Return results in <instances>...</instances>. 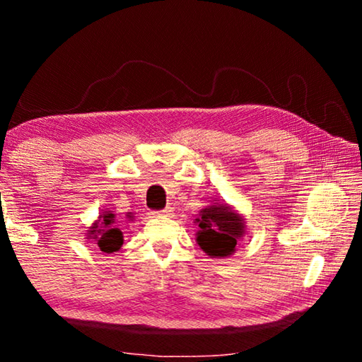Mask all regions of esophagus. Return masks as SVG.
Returning a JSON list of instances; mask_svg holds the SVG:
<instances>
[{
  "mask_svg": "<svg viewBox=\"0 0 362 362\" xmlns=\"http://www.w3.org/2000/svg\"><path fill=\"white\" fill-rule=\"evenodd\" d=\"M170 212H173V209H170V207H166V209H163V211L153 212V216H156V217H164V216H170Z\"/></svg>",
  "mask_w": 362,
  "mask_h": 362,
  "instance_id": "obj_1",
  "label": "esophagus"
}]
</instances>
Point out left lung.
<instances>
[{"instance_id": "1", "label": "left lung", "mask_w": 362, "mask_h": 362, "mask_svg": "<svg viewBox=\"0 0 362 362\" xmlns=\"http://www.w3.org/2000/svg\"><path fill=\"white\" fill-rule=\"evenodd\" d=\"M194 223L199 226L196 243L211 259H225L235 254L236 243L246 235L244 217L226 203L206 206Z\"/></svg>"}]
</instances>
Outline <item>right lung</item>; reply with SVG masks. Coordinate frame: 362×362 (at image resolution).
Returning <instances> with one entry per match:
<instances>
[{
    "instance_id": "right-lung-1",
    "label": "right lung",
    "mask_w": 362,
    "mask_h": 362,
    "mask_svg": "<svg viewBox=\"0 0 362 362\" xmlns=\"http://www.w3.org/2000/svg\"><path fill=\"white\" fill-rule=\"evenodd\" d=\"M86 240L94 243L102 252L112 254L122 247V231L119 230V220L116 214L110 209L103 211L94 223L88 226L84 233Z\"/></svg>"
}]
</instances>
